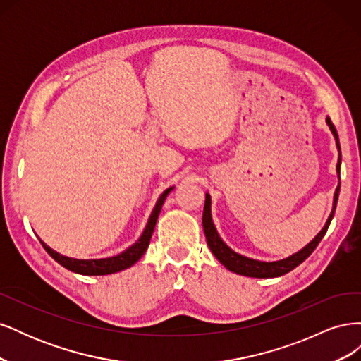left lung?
<instances>
[{
  "label": "left lung",
  "mask_w": 361,
  "mask_h": 361,
  "mask_svg": "<svg viewBox=\"0 0 361 361\" xmlns=\"http://www.w3.org/2000/svg\"><path fill=\"white\" fill-rule=\"evenodd\" d=\"M326 125L330 126L331 133L336 138V146L338 149V161H337V174H341V162H342V152H341V145H338V135L337 130L334 128V125L331 123L330 117H326ZM338 191H341V185H337L336 192H334V200H333V209L331 214L326 220L325 226L322 227V231L316 235L312 241L305 245L304 248H301L298 253H295L286 259L281 260H276V262H262V260H256V259H250L245 257L243 255H238L236 251H233L231 247H227L224 244L223 239L218 235L216 228L214 226L212 221V215H211V195L206 192V199H204V207H203V231H204V236L207 245H209L211 251L214 253V256L221 262V264L232 272H236V274L241 276H247V277H257V279H269V277H280L283 274H288L289 271H292L293 268H297L300 264L307 259L313 250L318 247V244L321 243V239L324 238V235L326 233V228H329L333 215L336 211V204H337V199H338Z\"/></svg>",
  "instance_id": "1"
}]
</instances>
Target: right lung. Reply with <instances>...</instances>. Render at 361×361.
I'll return each instance as SVG.
<instances>
[{
	"instance_id": "add662e5",
	"label": "right lung",
	"mask_w": 361,
	"mask_h": 361,
	"mask_svg": "<svg viewBox=\"0 0 361 361\" xmlns=\"http://www.w3.org/2000/svg\"><path fill=\"white\" fill-rule=\"evenodd\" d=\"M174 187L167 188L164 191L159 199L152 211L149 221L145 227L143 233L138 238V241L135 244L130 245L129 248H126L122 253L113 256V257H105V259H72L68 256H63L57 251H54L51 247H48L45 243L40 241L43 248L47 250V253L56 260L61 267H64L66 269L76 272V274H82V276H106V274H114V272H118L122 269H126L129 267H133L135 262L146 253V250L149 247L152 233L155 231V224L158 220V215L161 212V207L164 204V200H166L167 195L170 194V191Z\"/></svg>"
}]
</instances>
